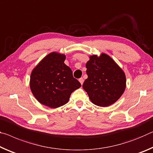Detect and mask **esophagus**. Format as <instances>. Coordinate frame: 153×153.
<instances>
[{
	"label": "esophagus",
	"instance_id": "34e87169",
	"mask_svg": "<svg viewBox=\"0 0 153 153\" xmlns=\"http://www.w3.org/2000/svg\"><path fill=\"white\" fill-rule=\"evenodd\" d=\"M79 81L80 82H81V84L82 85V83H83V82H84V79H83V78H80L79 79Z\"/></svg>",
	"mask_w": 153,
	"mask_h": 153
}]
</instances>
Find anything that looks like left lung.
<instances>
[{
  "mask_svg": "<svg viewBox=\"0 0 153 153\" xmlns=\"http://www.w3.org/2000/svg\"><path fill=\"white\" fill-rule=\"evenodd\" d=\"M88 78L82 85L91 102L106 107L117 102L126 87L123 71L107 54L93 55L86 64Z\"/></svg>",
  "mask_w": 153,
  "mask_h": 153,
  "instance_id": "8db88e82",
  "label": "left lung"
}]
</instances>
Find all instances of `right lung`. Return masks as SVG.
<instances>
[{
  "mask_svg": "<svg viewBox=\"0 0 153 153\" xmlns=\"http://www.w3.org/2000/svg\"><path fill=\"white\" fill-rule=\"evenodd\" d=\"M66 56L51 52L32 70L30 87L40 103L51 108L66 104L71 94L81 85L71 68L64 64Z\"/></svg>",
  "mask_w": 153,
  "mask_h": 153,
  "instance_id": "1",
  "label": "right lung"
}]
</instances>
